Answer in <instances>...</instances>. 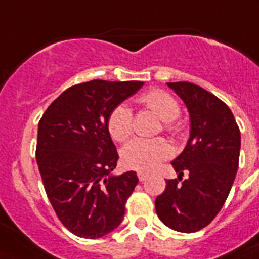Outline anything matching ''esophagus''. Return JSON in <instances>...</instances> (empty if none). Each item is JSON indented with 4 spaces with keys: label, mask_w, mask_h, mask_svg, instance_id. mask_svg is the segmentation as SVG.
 I'll use <instances>...</instances> for the list:
<instances>
[{
    "label": "esophagus",
    "mask_w": 259,
    "mask_h": 259,
    "mask_svg": "<svg viewBox=\"0 0 259 259\" xmlns=\"http://www.w3.org/2000/svg\"><path fill=\"white\" fill-rule=\"evenodd\" d=\"M138 179H140V182H145L147 179V174L138 172Z\"/></svg>",
    "instance_id": "obj_1"
}]
</instances>
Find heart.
<instances>
[{
	"label": "heart",
	"instance_id": "1",
	"mask_svg": "<svg viewBox=\"0 0 259 259\" xmlns=\"http://www.w3.org/2000/svg\"><path fill=\"white\" fill-rule=\"evenodd\" d=\"M140 101L163 119L164 130L174 136L180 133L182 126L175 121L180 113V105L170 93L153 89L143 93ZM106 125L113 140L118 142L127 140L133 133V113L129 106L125 104L117 105L110 112ZM171 154L172 147L163 138H134L122 149L121 159L126 168L149 172L170 158Z\"/></svg>",
	"mask_w": 259,
	"mask_h": 259
}]
</instances>
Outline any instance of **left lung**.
Segmentation results:
<instances>
[{
    "label": "left lung",
    "instance_id": "1",
    "mask_svg": "<svg viewBox=\"0 0 259 259\" xmlns=\"http://www.w3.org/2000/svg\"><path fill=\"white\" fill-rule=\"evenodd\" d=\"M190 113V140L171 162L178 179L166 182L156 197V214L164 225L193 233L213 220L223 208L238 170L241 134L233 113L219 97L188 81L167 82ZM184 170L190 175L179 182Z\"/></svg>",
    "mask_w": 259,
    "mask_h": 259
}]
</instances>
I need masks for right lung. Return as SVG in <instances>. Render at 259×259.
Instances as JSON below:
<instances>
[{"label": "right lung", "instance_id": "1", "mask_svg": "<svg viewBox=\"0 0 259 259\" xmlns=\"http://www.w3.org/2000/svg\"><path fill=\"white\" fill-rule=\"evenodd\" d=\"M142 81H91L69 87L54 100L38 125L36 162L46 193L67 229L100 238L122 223L126 200L138 178L113 175L118 154L108 117Z\"/></svg>", "mask_w": 259, "mask_h": 259}]
</instances>
